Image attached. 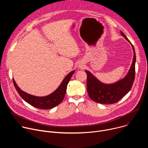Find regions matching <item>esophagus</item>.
<instances>
[{
	"label": "esophagus",
	"mask_w": 148,
	"mask_h": 148,
	"mask_svg": "<svg viewBox=\"0 0 148 148\" xmlns=\"http://www.w3.org/2000/svg\"><path fill=\"white\" fill-rule=\"evenodd\" d=\"M78 67L79 68H80V69H82L83 67L82 66V65H79V66H78Z\"/></svg>",
	"instance_id": "obj_1"
}]
</instances>
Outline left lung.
Instances as JSON below:
<instances>
[{"label":"left lung","mask_w":148,"mask_h":148,"mask_svg":"<svg viewBox=\"0 0 148 148\" xmlns=\"http://www.w3.org/2000/svg\"><path fill=\"white\" fill-rule=\"evenodd\" d=\"M121 34L131 44L134 51L132 64L126 75L116 82L105 84L100 81L90 71L86 70L87 75L88 94L92 101L97 103L102 104L115 103L127 94L132 87L135 76V51L131 41L122 31H121Z\"/></svg>","instance_id":"obj_1"}]
</instances>
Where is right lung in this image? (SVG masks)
<instances>
[{
  "label": "right lung",
  "mask_w": 148,
  "mask_h": 148,
  "mask_svg": "<svg viewBox=\"0 0 148 148\" xmlns=\"http://www.w3.org/2000/svg\"><path fill=\"white\" fill-rule=\"evenodd\" d=\"M75 71V70H73L69 73L62 80L59 87L53 92L45 97H37L29 94L18 87L14 78H13V81L16 91L26 102L39 109L50 110L57 106L62 101L66 95L68 83Z\"/></svg>",
  "instance_id": "obj_1"
}]
</instances>
